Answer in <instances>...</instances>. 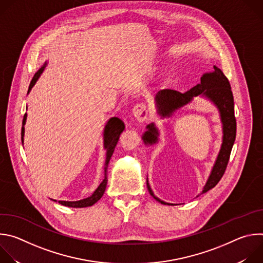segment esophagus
I'll use <instances>...</instances> for the list:
<instances>
[{
  "instance_id": "obj_1",
  "label": "esophagus",
  "mask_w": 263,
  "mask_h": 263,
  "mask_svg": "<svg viewBox=\"0 0 263 263\" xmlns=\"http://www.w3.org/2000/svg\"><path fill=\"white\" fill-rule=\"evenodd\" d=\"M133 115L134 117L140 121L143 122L148 118V110L143 103H137L133 108Z\"/></svg>"
}]
</instances>
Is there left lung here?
Returning a JSON list of instances; mask_svg holds the SVG:
<instances>
[{
	"instance_id": "8db88e82",
	"label": "left lung",
	"mask_w": 263,
	"mask_h": 263,
	"mask_svg": "<svg viewBox=\"0 0 263 263\" xmlns=\"http://www.w3.org/2000/svg\"><path fill=\"white\" fill-rule=\"evenodd\" d=\"M213 72L204 73L201 82L186 92H181L175 89L160 90L156 95V104L159 114L162 117H170L175 110L190 103L194 97L205 96L210 99L218 108L222 122V143L215 164L212 168L211 175L204 186L203 194L207 193L219 182L227 168L231 149L236 137V119L234 116V99L231 90L230 82L224 76L221 69L213 66ZM148 130L143 134L145 143H155L157 141V129L153 124L146 127ZM147 191L156 201L164 205H171L159 200L152 192L151 187L146 182Z\"/></svg>"
}]
</instances>
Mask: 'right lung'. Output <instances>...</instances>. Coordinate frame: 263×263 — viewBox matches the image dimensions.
Wrapping results in <instances>:
<instances>
[{"mask_svg": "<svg viewBox=\"0 0 263 263\" xmlns=\"http://www.w3.org/2000/svg\"><path fill=\"white\" fill-rule=\"evenodd\" d=\"M46 66V65H45ZM45 66H43L42 68L39 69V71H37L34 77L29 85V90L28 92L30 91V89L33 87V85L35 84V82L37 81V79H39V77L41 76V73L43 72ZM26 119H27V114H25L24 116V120H23V127H22V141H23V137H24V125L26 123ZM125 129V124L122 120L118 119V118H112L108 121L107 125L105 126V130H104V146L105 148L107 149V153H106V162H105V178L103 180V182L100 184V186L97 189V191L89 197V198H86V199H83V200H80V201H76V202H67V201H59V204L63 205V206H67V207H73V208H82V207H88V206H91L93 205L95 203H97L101 198L102 196L104 195L105 193V190H106V186H107V167H108V163H109V160L112 156V154H114V151H115V147L119 141V138H120V135L121 133L124 131Z\"/></svg>", "mask_w": 263, "mask_h": 263, "instance_id": "obj_1", "label": "right lung"}]
</instances>
